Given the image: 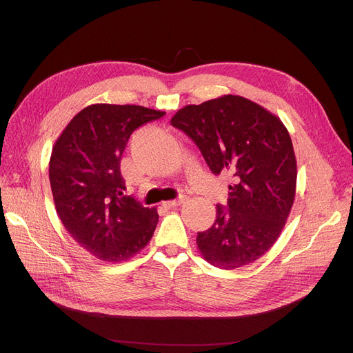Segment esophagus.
Masks as SVG:
<instances>
[{
	"label": "esophagus",
	"instance_id": "34e87169",
	"mask_svg": "<svg viewBox=\"0 0 353 353\" xmlns=\"http://www.w3.org/2000/svg\"><path fill=\"white\" fill-rule=\"evenodd\" d=\"M184 200H186V196H180V197H179V199H176V200L163 201V206H164V208H167V209H173V208L180 206L181 203H184Z\"/></svg>",
	"mask_w": 353,
	"mask_h": 353
}]
</instances>
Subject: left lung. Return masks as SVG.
<instances>
[{
  "mask_svg": "<svg viewBox=\"0 0 353 353\" xmlns=\"http://www.w3.org/2000/svg\"><path fill=\"white\" fill-rule=\"evenodd\" d=\"M199 147L214 174H229L228 206L197 233L205 261L237 269L262 257L281 236L293 206L298 167L279 117L245 97L221 96L180 108L170 120Z\"/></svg>",
  "mask_w": 353,
  "mask_h": 353,
  "instance_id": "8db88e82",
  "label": "left lung"
}]
</instances>
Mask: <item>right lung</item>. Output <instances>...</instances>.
I'll use <instances>...</instances> for the list:
<instances>
[{
	"mask_svg": "<svg viewBox=\"0 0 353 353\" xmlns=\"http://www.w3.org/2000/svg\"><path fill=\"white\" fill-rule=\"evenodd\" d=\"M164 114L141 105L91 104L52 147L48 174L55 210L70 236L99 261H128L153 237L157 209L123 196L120 161L134 130Z\"/></svg>",
	"mask_w": 353,
	"mask_h": 353,
	"instance_id": "right-lung-1",
	"label": "right lung"
}]
</instances>
